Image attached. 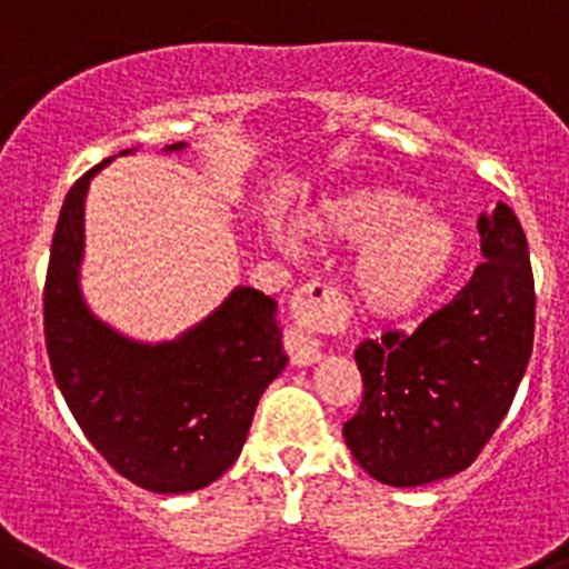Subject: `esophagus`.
<instances>
[{"label":"esophagus","mask_w":569,"mask_h":569,"mask_svg":"<svg viewBox=\"0 0 569 569\" xmlns=\"http://www.w3.org/2000/svg\"><path fill=\"white\" fill-rule=\"evenodd\" d=\"M291 317L295 326L286 328V353L291 365L306 368L322 359V342L317 331L342 320V297L322 280H309L291 297Z\"/></svg>","instance_id":"1"}]
</instances>
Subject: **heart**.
I'll return each mask as SVG.
<instances>
[{"instance_id": "1", "label": "heart", "mask_w": 569, "mask_h": 569, "mask_svg": "<svg viewBox=\"0 0 569 569\" xmlns=\"http://www.w3.org/2000/svg\"><path fill=\"white\" fill-rule=\"evenodd\" d=\"M317 241L365 243L353 263V286L370 309H407L427 295L452 263L455 232L423 216L418 199L398 190H359L328 201L306 219ZM283 247H297L295 232H274Z\"/></svg>"}]
</instances>
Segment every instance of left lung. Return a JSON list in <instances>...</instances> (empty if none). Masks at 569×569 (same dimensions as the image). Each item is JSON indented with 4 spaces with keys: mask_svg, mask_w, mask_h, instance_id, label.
Instances as JSON below:
<instances>
[{
    "mask_svg": "<svg viewBox=\"0 0 569 569\" xmlns=\"http://www.w3.org/2000/svg\"><path fill=\"white\" fill-rule=\"evenodd\" d=\"M482 260L416 331L357 348L362 405L342 435L357 463L396 488L469 469L511 410L533 353L528 238L508 204L477 219Z\"/></svg>",
    "mask_w": 569,
    "mask_h": 569,
    "instance_id": "left-lung-1",
    "label": "left lung"
}]
</instances>
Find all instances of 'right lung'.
I'll list each match as a JSON object with an SVG mask.
<instances>
[{"label":"right lung","instance_id":"add662e5","mask_svg":"<svg viewBox=\"0 0 569 569\" xmlns=\"http://www.w3.org/2000/svg\"><path fill=\"white\" fill-rule=\"evenodd\" d=\"M106 162L69 188L58 216L44 280L47 357L78 427L117 475L157 493L196 491L236 463L260 396L289 362L278 302L238 286L216 315L164 345H137L94 320L78 263L83 196Z\"/></svg>","mask_w":569,"mask_h":569}]
</instances>
